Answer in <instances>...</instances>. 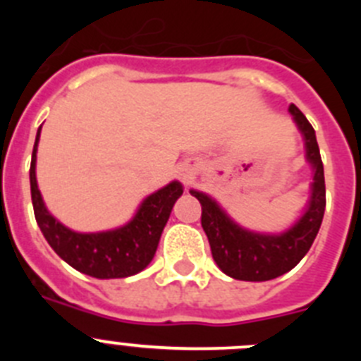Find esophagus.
Masks as SVG:
<instances>
[{"label": "esophagus", "mask_w": 361, "mask_h": 361, "mask_svg": "<svg viewBox=\"0 0 361 361\" xmlns=\"http://www.w3.org/2000/svg\"><path fill=\"white\" fill-rule=\"evenodd\" d=\"M183 175H188V171H184V173Z\"/></svg>", "instance_id": "esophagus-1"}]
</instances>
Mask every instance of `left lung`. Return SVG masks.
<instances>
[{
  "label": "left lung",
  "mask_w": 361,
  "mask_h": 361,
  "mask_svg": "<svg viewBox=\"0 0 361 361\" xmlns=\"http://www.w3.org/2000/svg\"><path fill=\"white\" fill-rule=\"evenodd\" d=\"M296 128L304 137L305 161L312 168L311 195L304 213L282 233H257L237 224L213 197L190 190L202 206V228L208 235L213 260L235 280L266 282L291 271L305 257L322 226L325 212V178L320 148L311 123L295 104L289 106Z\"/></svg>",
  "instance_id": "8db88e82"
}]
</instances>
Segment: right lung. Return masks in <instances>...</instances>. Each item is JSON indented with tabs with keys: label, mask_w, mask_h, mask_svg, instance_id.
Returning a JSON list of instances; mask_svg holds the SVG:
<instances>
[{
	"label": "right lung",
	"mask_w": 361,
	"mask_h": 361,
	"mask_svg": "<svg viewBox=\"0 0 361 361\" xmlns=\"http://www.w3.org/2000/svg\"><path fill=\"white\" fill-rule=\"evenodd\" d=\"M41 126L37 130L30 162V193L34 215L43 237L54 251L73 269L94 279H126L141 273L157 251L162 229L173 204L183 195V184L171 180L146 197L130 222L116 229L79 233L61 224L47 209L37 188L36 159Z\"/></svg>",
	"instance_id": "1"
}]
</instances>
